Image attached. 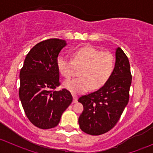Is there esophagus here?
Returning a JSON list of instances; mask_svg holds the SVG:
<instances>
[{
    "label": "esophagus",
    "mask_w": 153,
    "mask_h": 153,
    "mask_svg": "<svg viewBox=\"0 0 153 153\" xmlns=\"http://www.w3.org/2000/svg\"><path fill=\"white\" fill-rule=\"evenodd\" d=\"M72 97H73V102L76 103L78 101V96L75 94H72Z\"/></svg>",
    "instance_id": "esophagus-1"
}]
</instances>
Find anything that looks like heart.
<instances>
[{
	"mask_svg": "<svg viewBox=\"0 0 153 153\" xmlns=\"http://www.w3.org/2000/svg\"><path fill=\"white\" fill-rule=\"evenodd\" d=\"M72 60L63 55L57 59V67L66 78L73 75L75 68L81 69L79 78L67 80L64 86L72 93H83L90 89L101 88L109 81L115 67L112 54L86 46L77 49L72 53Z\"/></svg>",
	"mask_w": 153,
	"mask_h": 153,
	"instance_id": "heart-1",
	"label": "heart"
}]
</instances>
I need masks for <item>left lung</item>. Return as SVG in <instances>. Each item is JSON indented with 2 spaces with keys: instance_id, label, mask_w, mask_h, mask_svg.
Masks as SVG:
<instances>
[{
  "instance_id": "1",
  "label": "left lung",
  "mask_w": 153,
  "mask_h": 153,
  "mask_svg": "<svg viewBox=\"0 0 153 153\" xmlns=\"http://www.w3.org/2000/svg\"><path fill=\"white\" fill-rule=\"evenodd\" d=\"M131 83L129 60L118 47L114 71L109 81L98 90L78 99L84 106L78 118L81 130L89 135H99L112 129L129 102Z\"/></svg>"
}]
</instances>
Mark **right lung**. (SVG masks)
Returning <instances> with one entry per match:
<instances>
[{
	"label": "right lung",
	"instance_id": "right-lung-1",
	"mask_svg": "<svg viewBox=\"0 0 153 153\" xmlns=\"http://www.w3.org/2000/svg\"><path fill=\"white\" fill-rule=\"evenodd\" d=\"M67 46L64 40L51 38L38 43L27 55L20 72L19 98L26 115L40 129H51L59 124L63 112L72 101L60 85L57 59Z\"/></svg>",
	"mask_w": 153,
	"mask_h": 153
}]
</instances>
